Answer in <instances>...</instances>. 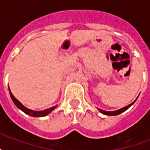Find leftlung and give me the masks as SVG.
Segmentation results:
<instances>
[{"instance_id":"left-lung-1","label":"left lung","mask_w":150,"mask_h":150,"mask_svg":"<svg viewBox=\"0 0 150 150\" xmlns=\"http://www.w3.org/2000/svg\"><path fill=\"white\" fill-rule=\"evenodd\" d=\"M136 100H137V99H136ZM135 100L133 103H132L131 104L128 105V106H126V107H123V108H121V109L117 110H115V111H105V110H101V109H99V111H100V113H102V114H105V115H108V116H114V115H118V114H121L122 112L125 111L127 109H128V108H129V107H130L131 106H132V105L133 103L135 102Z\"/></svg>"}]
</instances>
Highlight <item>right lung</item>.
Segmentation results:
<instances>
[{
  "label": "right lung",
  "instance_id": "add662e5",
  "mask_svg": "<svg viewBox=\"0 0 150 150\" xmlns=\"http://www.w3.org/2000/svg\"><path fill=\"white\" fill-rule=\"evenodd\" d=\"M9 93H10L11 98L12 101L14 102V103L16 105V107H17L18 108H19L20 110H22V111L24 112V113H25L26 114L30 115V116L32 117H44L46 116V115H47L49 113H50V112H51L54 109H55L57 107V106H55V107H50V108H49V109H47L45 110H43V111H34V110H32L28 109V108H26L25 107H24V106H23V105H22V103H21L17 100V99L15 98V96H13L12 93H11L10 89H9Z\"/></svg>",
  "mask_w": 150,
  "mask_h": 150
}]
</instances>
